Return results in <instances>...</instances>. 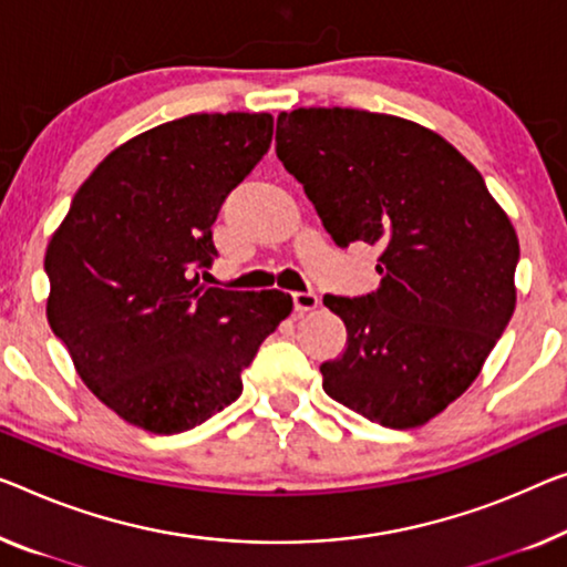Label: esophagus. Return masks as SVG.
Instances as JSON below:
<instances>
[{
    "label": "esophagus",
    "instance_id": "34e87169",
    "mask_svg": "<svg viewBox=\"0 0 567 567\" xmlns=\"http://www.w3.org/2000/svg\"><path fill=\"white\" fill-rule=\"evenodd\" d=\"M292 302H295V310H298V312L316 310L320 306L316 292H292Z\"/></svg>",
    "mask_w": 567,
    "mask_h": 567
}]
</instances>
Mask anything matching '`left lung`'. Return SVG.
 I'll return each instance as SVG.
<instances>
[{
    "label": "left lung",
    "mask_w": 567,
    "mask_h": 567,
    "mask_svg": "<svg viewBox=\"0 0 567 567\" xmlns=\"http://www.w3.org/2000/svg\"><path fill=\"white\" fill-rule=\"evenodd\" d=\"M277 157L338 247L382 249L364 298L326 295L346 351L323 390L371 422L420 427L468 390L509 323L517 231L484 177L441 134L361 109L277 116Z\"/></svg>",
    "instance_id": "8db88e82"
}]
</instances>
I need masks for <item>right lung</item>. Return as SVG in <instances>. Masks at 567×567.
I'll return each instance as SVG.
<instances>
[{
    "instance_id": "right-lung-1",
    "label": "right lung",
    "mask_w": 567,
    "mask_h": 567,
    "mask_svg": "<svg viewBox=\"0 0 567 567\" xmlns=\"http://www.w3.org/2000/svg\"><path fill=\"white\" fill-rule=\"evenodd\" d=\"M269 114H190L132 137L75 190L45 251L48 323L83 384L147 433L175 435L241 394L290 316L280 290L206 287L226 196L272 142Z\"/></svg>"
}]
</instances>
